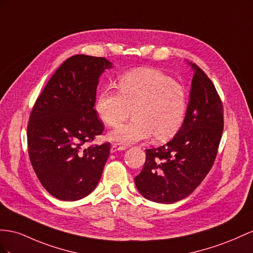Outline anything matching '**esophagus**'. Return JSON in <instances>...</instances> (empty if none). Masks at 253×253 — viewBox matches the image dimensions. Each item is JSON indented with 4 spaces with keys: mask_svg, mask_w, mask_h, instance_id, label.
Listing matches in <instances>:
<instances>
[{
    "mask_svg": "<svg viewBox=\"0 0 253 253\" xmlns=\"http://www.w3.org/2000/svg\"><path fill=\"white\" fill-rule=\"evenodd\" d=\"M124 150H126L125 145H121L119 143H113L111 145V153H115L118 151H124Z\"/></svg>",
    "mask_w": 253,
    "mask_h": 253,
    "instance_id": "obj_1",
    "label": "esophagus"
}]
</instances>
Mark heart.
<instances>
[{
    "label": "heart",
    "instance_id": "b5f03b06",
    "mask_svg": "<svg viewBox=\"0 0 253 253\" xmlns=\"http://www.w3.org/2000/svg\"><path fill=\"white\" fill-rule=\"evenodd\" d=\"M118 89L103 87L95 102L97 114L110 127L124 122L131 109L133 119L110 132V140L131 144L153 134V140L160 142L172 138L182 127L186 89L169 76L156 69H134L119 78Z\"/></svg>",
    "mask_w": 253,
    "mask_h": 253
}]
</instances>
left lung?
<instances>
[{"mask_svg": "<svg viewBox=\"0 0 253 253\" xmlns=\"http://www.w3.org/2000/svg\"><path fill=\"white\" fill-rule=\"evenodd\" d=\"M194 70L186 116L167 144L145 150L143 169L134 183L147 200L171 204L183 200L202 183L216 159L223 130V106L211 80L198 65Z\"/></svg>", "mask_w": 253, "mask_h": 253, "instance_id": "obj_1", "label": "left lung"}]
</instances>
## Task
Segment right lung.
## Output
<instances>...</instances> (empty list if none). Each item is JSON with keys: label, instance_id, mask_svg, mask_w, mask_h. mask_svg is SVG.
<instances>
[{"label": "right lung", "instance_id": "right-lung-1", "mask_svg": "<svg viewBox=\"0 0 253 253\" xmlns=\"http://www.w3.org/2000/svg\"><path fill=\"white\" fill-rule=\"evenodd\" d=\"M111 67L105 57H69L32 109L27 132L30 160L43 188L56 199L86 197L101 177L110 143L83 145L105 129L94 105L99 77Z\"/></svg>", "mask_w": 253, "mask_h": 253}]
</instances>
